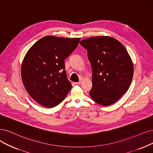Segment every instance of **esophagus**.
Wrapping results in <instances>:
<instances>
[{
    "instance_id": "esophagus-1",
    "label": "esophagus",
    "mask_w": 153,
    "mask_h": 153,
    "mask_svg": "<svg viewBox=\"0 0 153 153\" xmlns=\"http://www.w3.org/2000/svg\"><path fill=\"white\" fill-rule=\"evenodd\" d=\"M76 84H77V85H79V84H81V81H79V82H75Z\"/></svg>"
}]
</instances>
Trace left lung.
<instances>
[{"mask_svg": "<svg viewBox=\"0 0 153 153\" xmlns=\"http://www.w3.org/2000/svg\"><path fill=\"white\" fill-rule=\"evenodd\" d=\"M80 44L88 50L92 67L91 98L102 106L115 103L127 92L133 77V63L126 48L107 36L84 39Z\"/></svg>", "mask_w": 153, "mask_h": 153, "instance_id": "8db88e82", "label": "left lung"}]
</instances>
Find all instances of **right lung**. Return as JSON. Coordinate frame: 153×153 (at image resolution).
Masks as SVG:
<instances>
[{"label":"right lung","mask_w":153,"mask_h":153,"mask_svg":"<svg viewBox=\"0 0 153 153\" xmlns=\"http://www.w3.org/2000/svg\"><path fill=\"white\" fill-rule=\"evenodd\" d=\"M79 40L47 36L27 51L22 62L21 78L27 93L39 104L52 108L70 91L72 84L67 78L64 60Z\"/></svg>","instance_id":"1"}]
</instances>
